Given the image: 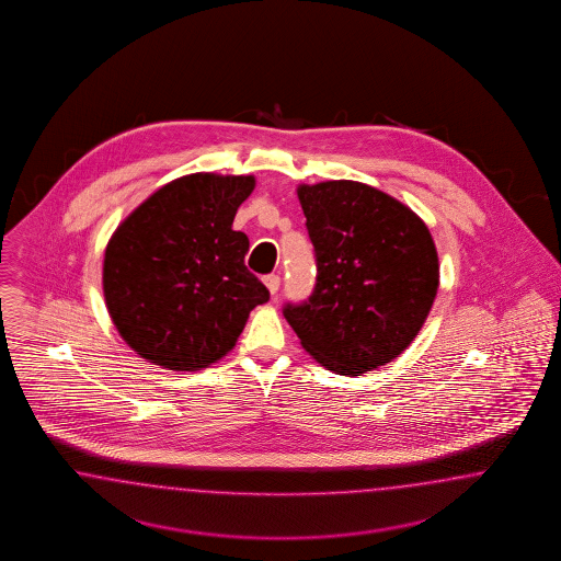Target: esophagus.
<instances>
[{
	"instance_id": "34e87169",
	"label": "esophagus",
	"mask_w": 561,
	"mask_h": 561,
	"mask_svg": "<svg viewBox=\"0 0 561 561\" xmlns=\"http://www.w3.org/2000/svg\"><path fill=\"white\" fill-rule=\"evenodd\" d=\"M265 286H267V289L272 291L273 296L279 291V286H282V279H279V275H275V273H272V275H265Z\"/></svg>"
}]
</instances>
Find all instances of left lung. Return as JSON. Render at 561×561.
<instances>
[{"label":"left lung","instance_id":"obj_1","mask_svg":"<svg viewBox=\"0 0 561 561\" xmlns=\"http://www.w3.org/2000/svg\"><path fill=\"white\" fill-rule=\"evenodd\" d=\"M314 247L312 294L284 305L306 352L331 373L362 376L403 354L438 291V253L424 221L356 181L298 187Z\"/></svg>","mask_w":561,"mask_h":561}]
</instances>
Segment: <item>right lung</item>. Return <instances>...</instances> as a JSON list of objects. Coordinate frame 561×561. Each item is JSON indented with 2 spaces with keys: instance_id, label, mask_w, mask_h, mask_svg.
I'll list each match as a JSON object with an SVG mask.
<instances>
[{
  "instance_id": "1",
  "label": "right lung",
  "mask_w": 561,
  "mask_h": 561,
  "mask_svg": "<svg viewBox=\"0 0 561 561\" xmlns=\"http://www.w3.org/2000/svg\"><path fill=\"white\" fill-rule=\"evenodd\" d=\"M253 176L197 172L158 188L106 244L102 288L121 337L152 364L199 370L226 356L270 289L232 230Z\"/></svg>"
}]
</instances>
